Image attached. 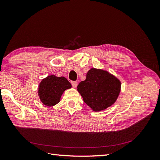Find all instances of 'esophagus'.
I'll list each match as a JSON object with an SVG mask.
<instances>
[{
  "label": "esophagus",
  "instance_id": "obj_1",
  "mask_svg": "<svg viewBox=\"0 0 160 160\" xmlns=\"http://www.w3.org/2000/svg\"><path fill=\"white\" fill-rule=\"evenodd\" d=\"M71 84H72V87L73 88H76L78 85V82L76 81H71Z\"/></svg>",
  "mask_w": 160,
  "mask_h": 160
}]
</instances>
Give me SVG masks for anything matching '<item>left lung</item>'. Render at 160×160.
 <instances>
[{
	"label": "left lung",
	"instance_id": "left-lung-1",
	"mask_svg": "<svg viewBox=\"0 0 160 160\" xmlns=\"http://www.w3.org/2000/svg\"><path fill=\"white\" fill-rule=\"evenodd\" d=\"M78 91L93 111L106 109L116 102L121 91V82L108 71L91 68L86 80L78 84Z\"/></svg>",
	"mask_w": 160,
	"mask_h": 160
}]
</instances>
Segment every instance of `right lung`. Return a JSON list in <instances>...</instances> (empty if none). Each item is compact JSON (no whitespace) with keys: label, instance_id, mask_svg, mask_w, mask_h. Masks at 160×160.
Listing matches in <instances>:
<instances>
[{"label":"right lung","instance_id":"right-lung-1","mask_svg":"<svg viewBox=\"0 0 160 160\" xmlns=\"http://www.w3.org/2000/svg\"><path fill=\"white\" fill-rule=\"evenodd\" d=\"M71 88V84L66 78L49 75L40 82L38 95L42 104L52 107L59 102L64 91Z\"/></svg>","mask_w":160,"mask_h":160}]
</instances>
